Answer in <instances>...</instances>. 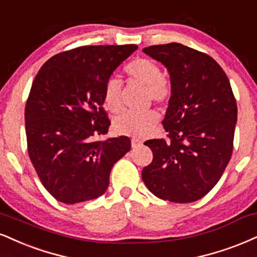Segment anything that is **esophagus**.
<instances>
[{"label": "esophagus", "mask_w": 257, "mask_h": 257, "mask_svg": "<svg viewBox=\"0 0 257 257\" xmlns=\"http://www.w3.org/2000/svg\"><path fill=\"white\" fill-rule=\"evenodd\" d=\"M141 144L140 140H138V139H132V147L135 148L137 146H139V145Z\"/></svg>", "instance_id": "34e87169"}]
</instances>
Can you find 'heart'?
I'll return each mask as SVG.
<instances>
[{"mask_svg":"<svg viewBox=\"0 0 257 257\" xmlns=\"http://www.w3.org/2000/svg\"><path fill=\"white\" fill-rule=\"evenodd\" d=\"M124 73L133 82L145 86V97L158 104H166L172 94L170 82L162 76V70L157 62L147 57H138L129 62L124 67ZM122 86L119 80L110 78L105 83L104 101L106 107L112 112H117L122 106ZM158 120V113L154 110L142 112L120 113L116 117L113 126L120 135L132 138H144L152 131Z\"/></svg>","mask_w":257,"mask_h":257,"instance_id":"b5f03b06","label":"heart"}]
</instances>
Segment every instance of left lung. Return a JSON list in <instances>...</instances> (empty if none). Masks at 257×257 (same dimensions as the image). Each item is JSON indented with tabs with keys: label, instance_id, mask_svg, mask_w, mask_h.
<instances>
[{
	"label": "left lung",
	"instance_id": "8db88e82",
	"mask_svg": "<svg viewBox=\"0 0 257 257\" xmlns=\"http://www.w3.org/2000/svg\"><path fill=\"white\" fill-rule=\"evenodd\" d=\"M142 51L166 67L172 88L162 122L168 140L145 142L153 160L142 170V181L159 199L194 202L218 183L232 156V88L217 62L189 46L170 43Z\"/></svg>",
	"mask_w": 257,
	"mask_h": 257
}]
</instances>
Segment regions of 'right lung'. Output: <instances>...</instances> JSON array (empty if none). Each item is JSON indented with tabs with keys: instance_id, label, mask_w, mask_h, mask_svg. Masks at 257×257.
Listing matches in <instances>:
<instances>
[{
	"instance_id": "obj_1",
	"label": "right lung",
	"mask_w": 257,
	"mask_h": 257,
	"mask_svg": "<svg viewBox=\"0 0 257 257\" xmlns=\"http://www.w3.org/2000/svg\"><path fill=\"white\" fill-rule=\"evenodd\" d=\"M137 45H88L60 52L40 68L25 107L27 150L44 188L67 205L106 191L128 137L94 140L110 126L104 87Z\"/></svg>"
}]
</instances>
